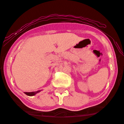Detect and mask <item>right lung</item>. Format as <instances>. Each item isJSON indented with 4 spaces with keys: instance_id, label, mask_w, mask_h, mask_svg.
I'll list each match as a JSON object with an SVG mask.
<instances>
[{
    "instance_id": "add662e5",
    "label": "right lung",
    "mask_w": 124,
    "mask_h": 124,
    "mask_svg": "<svg viewBox=\"0 0 124 124\" xmlns=\"http://www.w3.org/2000/svg\"><path fill=\"white\" fill-rule=\"evenodd\" d=\"M40 91H36V92H25V93L26 95H28V96H33V95H35V94H36L37 93H38V92H39Z\"/></svg>"
}]
</instances>
